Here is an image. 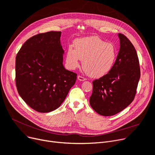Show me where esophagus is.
Masks as SVG:
<instances>
[{"label": "esophagus", "mask_w": 155, "mask_h": 155, "mask_svg": "<svg viewBox=\"0 0 155 155\" xmlns=\"http://www.w3.org/2000/svg\"><path fill=\"white\" fill-rule=\"evenodd\" d=\"M77 78H78V80H80V81H85L86 80V78L85 77H82V76H80V75H78Z\"/></svg>", "instance_id": "esophagus-1"}]
</instances>
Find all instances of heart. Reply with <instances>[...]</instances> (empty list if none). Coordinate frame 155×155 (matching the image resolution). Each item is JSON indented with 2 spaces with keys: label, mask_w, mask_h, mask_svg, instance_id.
<instances>
[{
  "label": "heart",
  "mask_w": 155,
  "mask_h": 155,
  "mask_svg": "<svg viewBox=\"0 0 155 155\" xmlns=\"http://www.w3.org/2000/svg\"><path fill=\"white\" fill-rule=\"evenodd\" d=\"M74 46L75 49L69 46L67 50L66 63L68 68H78L83 60V68L87 74L101 78L113 68L117 56L116 48L113 44L94 36L76 39Z\"/></svg>",
  "instance_id": "obj_1"
}]
</instances>
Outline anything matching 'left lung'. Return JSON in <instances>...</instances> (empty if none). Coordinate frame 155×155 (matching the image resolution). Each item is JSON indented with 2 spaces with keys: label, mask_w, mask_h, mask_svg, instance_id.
<instances>
[{
  "label": "left lung",
  "mask_w": 155,
  "mask_h": 155,
  "mask_svg": "<svg viewBox=\"0 0 155 155\" xmlns=\"http://www.w3.org/2000/svg\"><path fill=\"white\" fill-rule=\"evenodd\" d=\"M118 36L120 49L113 68L92 82L90 104L104 116L115 115L133 102L140 78L139 59L133 45L124 35Z\"/></svg>",
  "instance_id": "8db88e82"
}]
</instances>
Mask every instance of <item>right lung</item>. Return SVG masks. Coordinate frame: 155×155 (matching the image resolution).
<instances>
[{"mask_svg":"<svg viewBox=\"0 0 155 155\" xmlns=\"http://www.w3.org/2000/svg\"><path fill=\"white\" fill-rule=\"evenodd\" d=\"M60 31L35 35L23 44L15 58V85L23 101L46 113L64 101L75 84L77 73L64 68Z\"/></svg>","mask_w":155,"mask_h":155,"instance_id":"1","label":"right lung"}]
</instances>
